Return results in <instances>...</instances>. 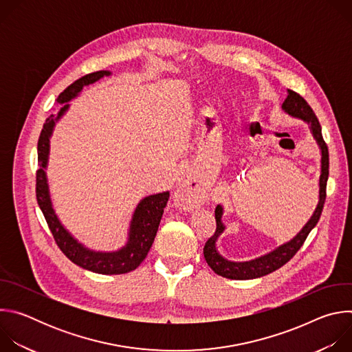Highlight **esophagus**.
<instances>
[{
    "label": "esophagus",
    "mask_w": 352,
    "mask_h": 352,
    "mask_svg": "<svg viewBox=\"0 0 352 352\" xmlns=\"http://www.w3.org/2000/svg\"><path fill=\"white\" fill-rule=\"evenodd\" d=\"M178 204L186 209H193L205 204L206 192L195 181H185L175 192Z\"/></svg>",
    "instance_id": "obj_1"
}]
</instances>
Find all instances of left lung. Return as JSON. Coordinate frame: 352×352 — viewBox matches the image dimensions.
Masks as SVG:
<instances>
[{"label": "left lung", "mask_w": 352, "mask_h": 352, "mask_svg": "<svg viewBox=\"0 0 352 352\" xmlns=\"http://www.w3.org/2000/svg\"><path fill=\"white\" fill-rule=\"evenodd\" d=\"M287 91H288V96L281 106L283 110L291 117L305 121L309 125L311 132L320 147L322 162H320V178H319V202H318V206H316L312 217L308 220V223L304 226V228L300 230L291 241L280 245L278 248L272 250V252H269L261 258H256L254 261H249V262H231L219 254V250L216 248V242H217L219 236L224 232L226 227L221 223L223 208H221V205H217V208L214 210L217 227H216L214 235H212L208 239V242L205 243L204 255H205L208 265L212 267V270L226 278H231V280L258 278V277L270 274V273L276 272L277 269H280L281 266H284L298 252L299 248L304 245L308 234L318 224L322 210H323V205L326 200V185H327V178H329V148H327L326 142L323 140L322 126L319 124V120L315 116L311 106L307 103V100L294 90L288 89Z\"/></svg>", "instance_id": "left-lung-1"}]
</instances>
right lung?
Here are the masks:
<instances>
[{
    "instance_id": "1",
    "label": "right lung",
    "mask_w": 352,
    "mask_h": 352,
    "mask_svg": "<svg viewBox=\"0 0 352 352\" xmlns=\"http://www.w3.org/2000/svg\"><path fill=\"white\" fill-rule=\"evenodd\" d=\"M109 75H111L110 71H97L85 75L80 79L75 80L72 85H69L58 96L57 102L63 104V107L56 117L52 114L45 120L37 142V159L40 168L36 173V197L45 217L48 228L52 231L58 248L71 262L98 274H124L135 270L144 261L150 248H152L164 208L168 202L170 192L167 190L150 195L140 200L129 224L128 242L125 243V246L116 250V252H97V250H91L82 245L78 239H75L58 220L53 209L52 197H50L45 174L50 153V138L53 135L56 122L69 109L68 102H71L74 97L78 96L83 86L91 85L103 76Z\"/></svg>"
}]
</instances>
